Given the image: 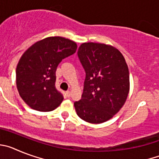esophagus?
Instances as JSON below:
<instances>
[{
  "mask_svg": "<svg viewBox=\"0 0 159 159\" xmlns=\"http://www.w3.org/2000/svg\"><path fill=\"white\" fill-rule=\"evenodd\" d=\"M66 95H67V97L71 96V92H70V91H67V92H66Z\"/></svg>",
  "mask_w": 159,
  "mask_h": 159,
  "instance_id": "esophagus-1",
  "label": "esophagus"
}]
</instances>
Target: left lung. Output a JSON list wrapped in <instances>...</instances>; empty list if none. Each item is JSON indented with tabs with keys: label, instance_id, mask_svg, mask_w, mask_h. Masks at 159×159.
I'll return each instance as SVG.
<instances>
[{
	"label": "left lung",
	"instance_id": "obj_1",
	"mask_svg": "<svg viewBox=\"0 0 159 159\" xmlns=\"http://www.w3.org/2000/svg\"><path fill=\"white\" fill-rule=\"evenodd\" d=\"M86 76L81 99L74 102L78 116L91 123L111 119L129 93L130 77L121 52L104 43H84L77 52Z\"/></svg>",
	"mask_w": 159,
	"mask_h": 159
}]
</instances>
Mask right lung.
I'll use <instances>...</instances> for the list:
<instances>
[{"instance_id": "right-lung-1", "label": "right lung", "mask_w": 159, "mask_h": 159, "mask_svg": "<svg viewBox=\"0 0 159 159\" xmlns=\"http://www.w3.org/2000/svg\"><path fill=\"white\" fill-rule=\"evenodd\" d=\"M76 48L75 42L54 36L36 42L22 55L16 67V87L28 106L39 111H51L60 106L64 97L56 88V71Z\"/></svg>"}]
</instances>
